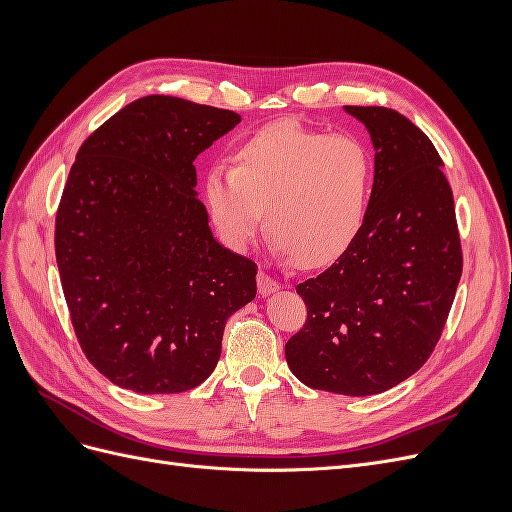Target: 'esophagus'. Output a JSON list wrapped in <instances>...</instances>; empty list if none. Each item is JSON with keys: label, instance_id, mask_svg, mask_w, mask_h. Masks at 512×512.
I'll return each mask as SVG.
<instances>
[{"label": "esophagus", "instance_id": "34e87169", "mask_svg": "<svg viewBox=\"0 0 512 512\" xmlns=\"http://www.w3.org/2000/svg\"><path fill=\"white\" fill-rule=\"evenodd\" d=\"M275 290H280V282L273 280V277L265 271L258 273V292L262 294V297H269V294H273Z\"/></svg>", "mask_w": 512, "mask_h": 512}]
</instances>
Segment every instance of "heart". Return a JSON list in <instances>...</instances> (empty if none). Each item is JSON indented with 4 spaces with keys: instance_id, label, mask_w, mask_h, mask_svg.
I'll use <instances>...</instances> for the list:
<instances>
[{
    "instance_id": "obj_1",
    "label": "heart",
    "mask_w": 512,
    "mask_h": 512,
    "mask_svg": "<svg viewBox=\"0 0 512 512\" xmlns=\"http://www.w3.org/2000/svg\"><path fill=\"white\" fill-rule=\"evenodd\" d=\"M369 188L371 158L361 141L280 121L247 138L235 166H211L203 194L230 247L254 241L267 209L277 250L301 267H322L359 235Z\"/></svg>"
}]
</instances>
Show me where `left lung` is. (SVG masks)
Masks as SVG:
<instances>
[{"mask_svg":"<svg viewBox=\"0 0 512 512\" xmlns=\"http://www.w3.org/2000/svg\"><path fill=\"white\" fill-rule=\"evenodd\" d=\"M374 145L365 220L333 265L297 286L303 329L286 344L294 376L318 391L393 389L436 348L461 277L453 192L429 138L393 108L344 106Z\"/></svg>","mask_w":512,"mask_h":512,"instance_id":"left-lung-1","label":"left lung"}]
</instances>
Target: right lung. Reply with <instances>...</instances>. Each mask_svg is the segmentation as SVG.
<instances>
[{
    "label": "right lung",
    "instance_id": "1",
    "mask_svg": "<svg viewBox=\"0 0 512 512\" xmlns=\"http://www.w3.org/2000/svg\"><path fill=\"white\" fill-rule=\"evenodd\" d=\"M241 115L145 96L76 153L55 222L61 288L102 376L141 395L183 393L220 361L226 320L256 297V265L226 250L198 200V153Z\"/></svg>",
    "mask_w": 512,
    "mask_h": 512
}]
</instances>
